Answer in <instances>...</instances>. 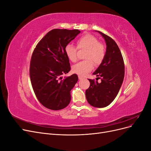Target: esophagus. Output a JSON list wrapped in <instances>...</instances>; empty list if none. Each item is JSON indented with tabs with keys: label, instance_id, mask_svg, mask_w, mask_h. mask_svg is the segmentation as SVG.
Returning <instances> with one entry per match:
<instances>
[{
	"label": "esophagus",
	"instance_id": "1",
	"mask_svg": "<svg viewBox=\"0 0 151 151\" xmlns=\"http://www.w3.org/2000/svg\"><path fill=\"white\" fill-rule=\"evenodd\" d=\"M78 78H79V79H83V76H78Z\"/></svg>",
	"mask_w": 151,
	"mask_h": 151
}]
</instances>
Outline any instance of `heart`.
<instances>
[{
    "label": "heart",
    "instance_id": "b5f03b06",
    "mask_svg": "<svg viewBox=\"0 0 151 151\" xmlns=\"http://www.w3.org/2000/svg\"><path fill=\"white\" fill-rule=\"evenodd\" d=\"M77 48L86 50L84 56L86 60L81 61L72 67V71L80 76H85L93 70L94 64L99 65L106 55L104 45L99 42V40L91 35H84L77 40ZM65 53L68 59L72 62L77 60V50L72 44L68 43L65 47Z\"/></svg>",
    "mask_w": 151,
    "mask_h": 151
}]
</instances>
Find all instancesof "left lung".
<instances>
[{"mask_svg":"<svg viewBox=\"0 0 151 151\" xmlns=\"http://www.w3.org/2000/svg\"><path fill=\"white\" fill-rule=\"evenodd\" d=\"M106 43L103 61L93 73L101 83L89 79V88L86 91L87 101L96 108H104L110 104L119 92L124 79L125 65L117 44L111 37L98 31Z\"/></svg>","mask_w":151,"mask_h":151,"instance_id":"1","label":"left lung"}]
</instances>
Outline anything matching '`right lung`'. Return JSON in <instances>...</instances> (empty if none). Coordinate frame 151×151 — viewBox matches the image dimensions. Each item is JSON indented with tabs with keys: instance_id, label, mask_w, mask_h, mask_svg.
<instances>
[{
	"instance_id": "add662e5",
	"label": "right lung",
	"mask_w": 151,
	"mask_h": 151,
	"mask_svg": "<svg viewBox=\"0 0 151 151\" xmlns=\"http://www.w3.org/2000/svg\"><path fill=\"white\" fill-rule=\"evenodd\" d=\"M80 33L78 29H53L36 45L32 53L29 76L36 98L52 110L65 108L71 99L70 91L78 81L74 74L63 79L70 70L65 47Z\"/></svg>"
}]
</instances>
